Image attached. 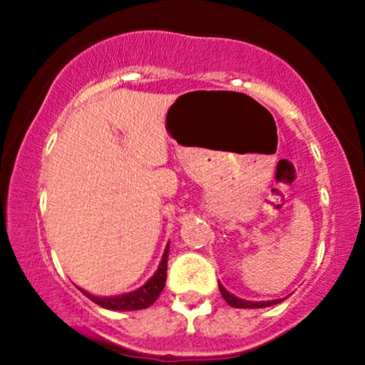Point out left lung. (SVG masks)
Wrapping results in <instances>:
<instances>
[{
  "instance_id": "left-lung-1",
  "label": "left lung",
  "mask_w": 365,
  "mask_h": 365,
  "mask_svg": "<svg viewBox=\"0 0 365 365\" xmlns=\"http://www.w3.org/2000/svg\"><path fill=\"white\" fill-rule=\"evenodd\" d=\"M220 289V295L224 297V300L231 305V307H237V309H259V307H268V305H274L281 300H270V302H249V300H242V298L231 295L222 284H219Z\"/></svg>"
}]
</instances>
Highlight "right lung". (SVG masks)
<instances>
[{
	"label": "right lung",
	"mask_w": 365,
	"mask_h": 365,
	"mask_svg": "<svg viewBox=\"0 0 365 365\" xmlns=\"http://www.w3.org/2000/svg\"><path fill=\"white\" fill-rule=\"evenodd\" d=\"M168 254H169V245L165 247L164 256L157 268V272L153 274V277L146 282L145 286H141L139 289L132 293H125V295H116V297H95L91 293H84L91 302H95L97 305L104 309H111V311H138V309H146L153 304L160 295V292L164 289L165 284V275H168Z\"/></svg>",
	"instance_id": "1"
}]
</instances>
